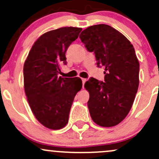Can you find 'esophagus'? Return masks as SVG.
Listing matches in <instances>:
<instances>
[{
  "label": "esophagus",
  "mask_w": 159,
  "mask_h": 159,
  "mask_svg": "<svg viewBox=\"0 0 159 159\" xmlns=\"http://www.w3.org/2000/svg\"><path fill=\"white\" fill-rule=\"evenodd\" d=\"M81 81H82V83H83V85H84V83L86 82V81H87V79H86V78H81Z\"/></svg>",
  "instance_id": "esophagus-1"
}]
</instances>
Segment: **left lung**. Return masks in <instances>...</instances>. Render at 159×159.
<instances>
[{
    "label": "left lung",
    "mask_w": 159,
    "mask_h": 159,
    "mask_svg": "<svg viewBox=\"0 0 159 159\" xmlns=\"http://www.w3.org/2000/svg\"><path fill=\"white\" fill-rule=\"evenodd\" d=\"M98 66L105 67V81L90 78L89 111L95 123L112 127L125 119L132 108L139 86V62L134 47L123 34L109 25L88 27L79 36Z\"/></svg>",
    "instance_id": "obj_1"
}]
</instances>
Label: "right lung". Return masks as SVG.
Here are the masks:
<instances>
[{"label": "right lung", "mask_w": 159, "mask_h": 159, "mask_svg": "<svg viewBox=\"0 0 159 159\" xmlns=\"http://www.w3.org/2000/svg\"><path fill=\"white\" fill-rule=\"evenodd\" d=\"M82 28L64 27L40 36L24 64V87L33 114L42 125L58 130L68 123L75 96L81 89L80 78H62L66 52Z\"/></svg>", "instance_id": "obj_1"}]
</instances>
